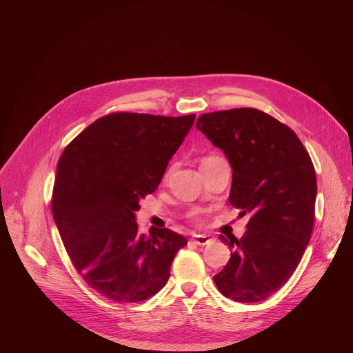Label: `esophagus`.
I'll return each mask as SVG.
<instances>
[{"label": "esophagus", "mask_w": 353, "mask_h": 353, "mask_svg": "<svg viewBox=\"0 0 353 353\" xmlns=\"http://www.w3.org/2000/svg\"><path fill=\"white\" fill-rule=\"evenodd\" d=\"M192 243H195L196 245H205L211 241V239L208 236H204V234H195L192 239Z\"/></svg>", "instance_id": "obj_1"}]
</instances>
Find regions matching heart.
<instances>
[{"label": "heart", "instance_id": "obj_1", "mask_svg": "<svg viewBox=\"0 0 353 353\" xmlns=\"http://www.w3.org/2000/svg\"><path fill=\"white\" fill-rule=\"evenodd\" d=\"M216 159H221V158H218V157H207V158H204V159H203V163H205V162H211V161H216Z\"/></svg>", "mask_w": 353, "mask_h": 353}]
</instances>
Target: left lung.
Here are the masks:
<instances>
[{"mask_svg":"<svg viewBox=\"0 0 353 353\" xmlns=\"http://www.w3.org/2000/svg\"><path fill=\"white\" fill-rule=\"evenodd\" d=\"M196 130L223 150L233 172L229 203L251 216L240 240L219 236L232 253L214 282L223 296L256 303L288 282L310 241L314 166L297 135L257 109L205 113Z\"/></svg>","mask_w":353,"mask_h":353,"instance_id":"1","label":"left lung"}]
</instances>
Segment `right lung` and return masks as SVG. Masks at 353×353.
Returning <instances> with one entry per match:
<instances>
[{
	"label": "right lung",
	"instance_id": "obj_1",
	"mask_svg": "<svg viewBox=\"0 0 353 353\" xmlns=\"http://www.w3.org/2000/svg\"><path fill=\"white\" fill-rule=\"evenodd\" d=\"M194 120L109 114L85 128L59 161L54 222L77 271L110 300L138 303L157 294L187 244L170 229L152 226L141 234L135 212L158 188Z\"/></svg>",
	"mask_w": 353,
	"mask_h": 353
}]
</instances>
